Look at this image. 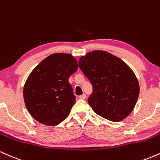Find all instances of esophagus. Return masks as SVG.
Here are the masks:
<instances>
[{"mask_svg":"<svg viewBox=\"0 0 160 160\" xmlns=\"http://www.w3.org/2000/svg\"><path fill=\"white\" fill-rule=\"evenodd\" d=\"M86 95L85 94H82L79 96V98L80 99H86Z\"/></svg>","mask_w":160,"mask_h":160,"instance_id":"34e87169","label":"esophagus"}]
</instances>
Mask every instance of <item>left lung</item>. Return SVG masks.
<instances>
[{"label":"left lung","instance_id":"obj_1","mask_svg":"<svg viewBox=\"0 0 160 160\" xmlns=\"http://www.w3.org/2000/svg\"><path fill=\"white\" fill-rule=\"evenodd\" d=\"M79 67L91 82L88 103L95 113L120 122L133 111L139 95L138 80L127 64L111 53L95 50L80 57Z\"/></svg>","mask_w":160,"mask_h":160}]
</instances>
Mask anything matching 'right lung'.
<instances>
[{"label": "right lung", "instance_id": "add662e5", "mask_svg": "<svg viewBox=\"0 0 160 160\" xmlns=\"http://www.w3.org/2000/svg\"><path fill=\"white\" fill-rule=\"evenodd\" d=\"M78 68L76 58L68 53L50 55L34 68L23 89L25 106L34 120L57 126L67 118L76 102L68 78Z\"/></svg>", "mask_w": 160, "mask_h": 160}]
</instances>
